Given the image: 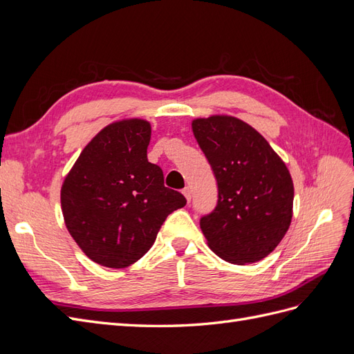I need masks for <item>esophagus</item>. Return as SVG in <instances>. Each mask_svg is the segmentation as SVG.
Returning <instances> with one entry per match:
<instances>
[{"label":"esophagus","mask_w":354,"mask_h":354,"mask_svg":"<svg viewBox=\"0 0 354 354\" xmlns=\"http://www.w3.org/2000/svg\"><path fill=\"white\" fill-rule=\"evenodd\" d=\"M183 195H185V198L187 199V202H190V199H192V192H190L189 187H185V189H183Z\"/></svg>","instance_id":"34e87169"}]
</instances>
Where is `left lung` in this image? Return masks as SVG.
<instances>
[{"label":"left lung","mask_w":354,"mask_h":354,"mask_svg":"<svg viewBox=\"0 0 354 354\" xmlns=\"http://www.w3.org/2000/svg\"><path fill=\"white\" fill-rule=\"evenodd\" d=\"M192 130L217 178L218 202L201 229L220 259L243 266L269 255L292 220L294 183L269 142L239 118L211 115Z\"/></svg>","instance_id":"1"}]
</instances>
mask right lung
Masks as SVG:
<instances>
[{"mask_svg":"<svg viewBox=\"0 0 354 354\" xmlns=\"http://www.w3.org/2000/svg\"><path fill=\"white\" fill-rule=\"evenodd\" d=\"M151 122L115 121L82 149L60 190L68 232L90 260L124 269L151 250L168 214L186 198L164 186L147 160Z\"/></svg>","mask_w":354,"mask_h":354,"instance_id":"add662e5","label":"right lung"}]
</instances>
